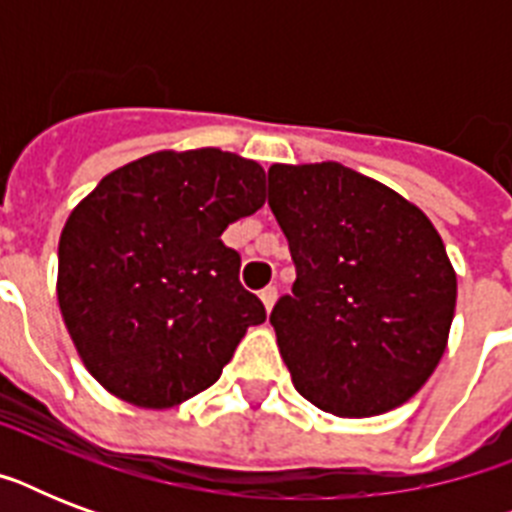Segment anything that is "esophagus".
I'll list each match as a JSON object with an SVG mask.
<instances>
[{
	"mask_svg": "<svg viewBox=\"0 0 512 512\" xmlns=\"http://www.w3.org/2000/svg\"><path fill=\"white\" fill-rule=\"evenodd\" d=\"M276 297H279V289L276 287H265L263 292H260V300H263V305L271 311L273 303H276Z\"/></svg>",
	"mask_w": 512,
	"mask_h": 512,
	"instance_id": "34e87169",
	"label": "esophagus"
}]
</instances>
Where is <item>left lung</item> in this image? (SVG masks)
I'll return each instance as SVG.
<instances>
[{"label":"left lung","mask_w":512,"mask_h":512,"mask_svg":"<svg viewBox=\"0 0 512 512\" xmlns=\"http://www.w3.org/2000/svg\"><path fill=\"white\" fill-rule=\"evenodd\" d=\"M268 204L297 271L271 324L300 396L340 417L404 404L444 356L457 303L433 223L337 162L273 164Z\"/></svg>","instance_id":"left-lung-1"}]
</instances>
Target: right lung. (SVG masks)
I'll return each mask as SVG.
<instances>
[{
  "instance_id": "add662e5",
  "label": "right lung",
  "mask_w": 512,
  "mask_h": 512,
  "mask_svg": "<svg viewBox=\"0 0 512 512\" xmlns=\"http://www.w3.org/2000/svg\"><path fill=\"white\" fill-rule=\"evenodd\" d=\"M263 204L260 164L199 148L124 164L71 212L58 303L103 388L164 409L217 382L244 332L265 321L220 236Z\"/></svg>"
}]
</instances>
